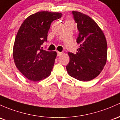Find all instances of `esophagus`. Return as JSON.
<instances>
[{
    "label": "esophagus",
    "instance_id": "34e87169",
    "mask_svg": "<svg viewBox=\"0 0 120 120\" xmlns=\"http://www.w3.org/2000/svg\"><path fill=\"white\" fill-rule=\"evenodd\" d=\"M62 52H60V51H57V55L58 56H60V55L62 54Z\"/></svg>",
    "mask_w": 120,
    "mask_h": 120
}]
</instances>
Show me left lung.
I'll use <instances>...</instances> for the list:
<instances>
[{
	"instance_id": "left-lung-1",
	"label": "left lung",
	"mask_w": 120,
	"mask_h": 120,
	"mask_svg": "<svg viewBox=\"0 0 120 120\" xmlns=\"http://www.w3.org/2000/svg\"><path fill=\"white\" fill-rule=\"evenodd\" d=\"M77 24L80 47L75 54L68 52L69 75L81 81H89L102 71L107 60V42L102 30L93 19L78 11L72 12Z\"/></svg>"
}]
</instances>
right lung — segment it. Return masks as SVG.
<instances>
[{
	"instance_id": "obj_1",
	"label": "right lung",
	"mask_w": 120,
	"mask_h": 120,
	"mask_svg": "<svg viewBox=\"0 0 120 120\" xmlns=\"http://www.w3.org/2000/svg\"><path fill=\"white\" fill-rule=\"evenodd\" d=\"M60 12L39 11L30 15L20 26L14 42L13 58L16 68L29 80L39 81L51 74L56 51L42 50L51 22L61 18Z\"/></svg>"
}]
</instances>
